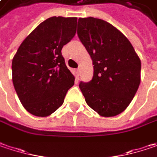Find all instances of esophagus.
Masks as SVG:
<instances>
[{"mask_svg":"<svg viewBox=\"0 0 157 157\" xmlns=\"http://www.w3.org/2000/svg\"><path fill=\"white\" fill-rule=\"evenodd\" d=\"M77 73H78V75H79V73H80V69H78L77 70Z\"/></svg>","mask_w":157,"mask_h":157,"instance_id":"esophagus-1","label":"esophagus"}]
</instances>
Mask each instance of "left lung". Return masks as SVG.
<instances>
[{
	"mask_svg": "<svg viewBox=\"0 0 157 157\" xmlns=\"http://www.w3.org/2000/svg\"><path fill=\"white\" fill-rule=\"evenodd\" d=\"M78 36L94 64L92 80L79 83L87 105L102 117L122 113L140 83L141 63L133 47L112 25L92 17L78 19Z\"/></svg>",
	"mask_w": 157,
	"mask_h": 157,
	"instance_id": "1",
	"label": "left lung"
}]
</instances>
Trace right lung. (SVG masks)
<instances>
[{
	"instance_id": "obj_1",
	"label": "right lung",
	"mask_w": 157,
	"mask_h": 157,
	"mask_svg": "<svg viewBox=\"0 0 157 157\" xmlns=\"http://www.w3.org/2000/svg\"><path fill=\"white\" fill-rule=\"evenodd\" d=\"M77 17H52L25 38L12 60V81L24 108L48 117L63 105L75 78L62 48L76 33Z\"/></svg>"
}]
</instances>
